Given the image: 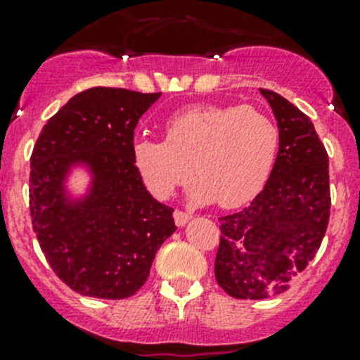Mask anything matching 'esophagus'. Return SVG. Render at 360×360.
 <instances>
[{
	"label": "esophagus",
	"mask_w": 360,
	"mask_h": 360,
	"mask_svg": "<svg viewBox=\"0 0 360 360\" xmlns=\"http://www.w3.org/2000/svg\"><path fill=\"white\" fill-rule=\"evenodd\" d=\"M190 219H191L190 212H184V210H179V209L174 210V221H176L177 226H184Z\"/></svg>",
	"instance_id": "1"
}]
</instances>
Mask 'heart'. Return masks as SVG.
<instances>
[{
    "label": "heart",
    "mask_w": 360,
    "mask_h": 360,
    "mask_svg": "<svg viewBox=\"0 0 360 360\" xmlns=\"http://www.w3.org/2000/svg\"><path fill=\"white\" fill-rule=\"evenodd\" d=\"M165 139L139 137L132 160L148 190L167 198L186 183L193 165L191 197L198 203L235 209L266 184L278 146L277 123L257 108L197 104L165 122Z\"/></svg>",
    "instance_id": "heart-1"
}]
</instances>
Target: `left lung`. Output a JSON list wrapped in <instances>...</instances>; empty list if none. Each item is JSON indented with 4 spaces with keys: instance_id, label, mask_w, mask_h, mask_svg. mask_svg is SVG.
Here are the masks:
<instances>
[{
    "instance_id": "8db88e82",
    "label": "left lung",
    "mask_w": 360,
    "mask_h": 360,
    "mask_svg": "<svg viewBox=\"0 0 360 360\" xmlns=\"http://www.w3.org/2000/svg\"><path fill=\"white\" fill-rule=\"evenodd\" d=\"M277 118L281 146L263 191L240 212L219 217L214 274L237 300L288 291L322 244L331 212L329 157L303 111L261 89Z\"/></svg>"
}]
</instances>
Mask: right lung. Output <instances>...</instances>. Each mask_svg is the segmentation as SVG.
Here are the masks:
<instances>
[{"label":"right lung","mask_w":360,"mask_h":360,"mask_svg":"<svg viewBox=\"0 0 360 360\" xmlns=\"http://www.w3.org/2000/svg\"><path fill=\"white\" fill-rule=\"evenodd\" d=\"M162 96L94 86L68 101L39 132L31 155L32 230L53 274L83 296L125 300L150 275L176 231L172 207L155 200L132 160L134 129ZM94 176L83 201L63 195L68 167Z\"/></svg>","instance_id":"right-lung-1"}]
</instances>
